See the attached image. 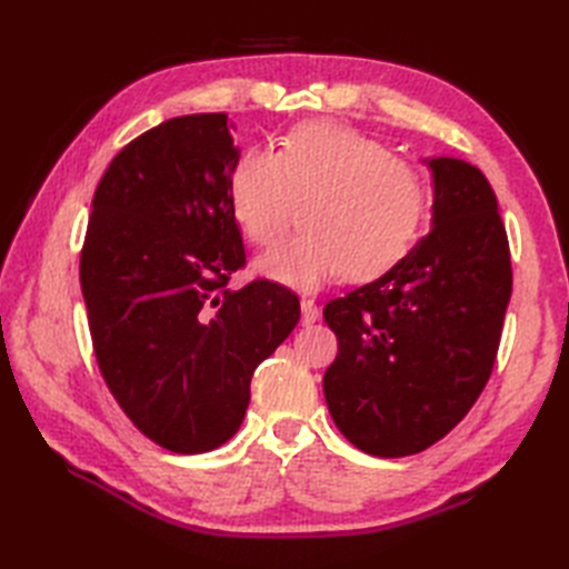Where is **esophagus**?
<instances>
[{
    "mask_svg": "<svg viewBox=\"0 0 569 569\" xmlns=\"http://www.w3.org/2000/svg\"><path fill=\"white\" fill-rule=\"evenodd\" d=\"M300 310H303V318H300V322H303L306 328L320 318V310H318L316 300H312V298H303V300H300Z\"/></svg>",
    "mask_w": 569,
    "mask_h": 569,
    "instance_id": "obj_1",
    "label": "esophagus"
}]
</instances>
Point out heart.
<instances>
[{
    "label": "heart",
    "instance_id": "heart-1",
    "mask_svg": "<svg viewBox=\"0 0 569 569\" xmlns=\"http://www.w3.org/2000/svg\"><path fill=\"white\" fill-rule=\"evenodd\" d=\"M229 208L253 247H269L303 202V232L257 261V271L298 291L347 278L352 283L401 266L428 227L430 180L379 139L335 124H300L278 151L247 149L227 180Z\"/></svg>",
    "mask_w": 569,
    "mask_h": 569
}]
</instances>
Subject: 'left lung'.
<instances>
[{
	"mask_svg": "<svg viewBox=\"0 0 569 569\" xmlns=\"http://www.w3.org/2000/svg\"><path fill=\"white\" fill-rule=\"evenodd\" d=\"M435 227L393 271L325 306L337 357L322 391L337 430L373 457L445 438L491 377L513 271L477 166L432 159Z\"/></svg>",
	"mask_w": 569,
	"mask_h": 569,
	"instance_id": "left-lung-1",
	"label": "left lung"
}]
</instances>
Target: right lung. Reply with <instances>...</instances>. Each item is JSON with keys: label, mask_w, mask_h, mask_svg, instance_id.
Instances as JSON below:
<instances>
[{"label": "right lung", "mask_w": 569, "mask_h": 569, "mask_svg": "<svg viewBox=\"0 0 569 569\" xmlns=\"http://www.w3.org/2000/svg\"><path fill=\"white\" fill-rule=\"evenodd\" d=\"M237 156L224 112L143 131L100 178L80 251L107 389L149 440L178 455L232 438L253 371L300 318L281 283L227 288L247 266L227 192Z\"/></svg>", "instance_id": "1"}]
</instances>
